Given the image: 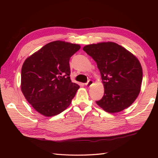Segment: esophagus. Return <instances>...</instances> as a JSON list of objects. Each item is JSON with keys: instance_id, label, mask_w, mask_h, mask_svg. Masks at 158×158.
<instances>
[{"instance_id": "34e87169", "label": "esophagus", "mask_w": 158, "mask_h": 158, "mask_svg": "<svg viewBox=\"0 0 158 158\" xmlns=\"http://www.w3.org/2000/svg\"><path fill=\"white\" fill-rule=\"evenodd\" d=\"M92 84H93V81H92V80H89V81L85 83V85L87 87H88V88H89V87L91 86Z\"/></svg>"}]
</instances>
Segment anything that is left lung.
<instances>
[{
  "label": "left lung",
  "instance_id": "left-lung-1",
  "mask_svg": "<svg viewBox=\"0 0 158 158\" xmlns=\"http://www.w3.org/2000/svg\"><path fill=\"white\" fill-rule=\"evenodd\" d=\"M96 62L105 88L96 104L106 112H120L138 97L143 81L140 63L132 53L113 42L91 44L83 48Z\"/></svg>",
  "mask_w": 158,
  "mask_h": 158
}]
</instances>
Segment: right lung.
Segmentation results:
<instances>
[{"label":"right lung","instance_id":"1","mask_svg":"<svg viewBox=\"0 0 158 158\" xmlns=\"http://www.w3.org/2000/svg\"><path fill=\"white\" fill-rule=\"evenodd\" d=\"M79 45L56 41L43 46L23 64L21 89L36 111L52 117L64 111L79 86L70 78L69 60Z\"/></svg>","mask_w":158,"mask_h":158}]
</instances>
